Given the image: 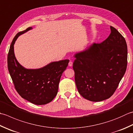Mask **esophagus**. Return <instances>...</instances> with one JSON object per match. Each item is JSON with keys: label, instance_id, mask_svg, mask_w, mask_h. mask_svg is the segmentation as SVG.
I'll return each mask as SVG.
<instances>
[{"label": "esophagus", "instance_id": "1", "mask_svg": "<svg viewBox=\"0 0 133 133\" xmlns=\"http://www.w3.org/2000/svg\"><path fill=\"white\" fill-rule=\"evenodd\" d=\"M72 66V61H70L69 63V66L71 67Z\"/></svg>", "mask_w": 133, "mask_h": 133}]
</instances>
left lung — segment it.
<instances>
[{
	"instance_id": "obj_1",
	"label": "left lung",
	"mask_w": 133,
	"mask_h": 133,
	"mask_svg": "<svg viewBox=\"0 0 133 133\" xmlns=\"http://www.w3.org/2000/svg\"><path fill=\"white\" fill-rule=\"evenodd\" d=\"M100 44L93 43L74 55L75 82L79 94L91 101L110 98L125 73L127 47L124 38L115 28Z\"/></svg>"
}]
</instances>
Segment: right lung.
Listing matches in <instances>:
<instances>
[{
	"label": "right lung",
	"instance_id": "right-lung-1",
	"mask_svg": "<svg viewBox=\"0 0 133 133\" xmlns=\"http://www.w3.org/2000/svg\"><path fill=\"white\" fill-rule=\"evenodd\" d=\"M32 27L18 33L13 38L7 56V66L17 92L24 99L36 105L46 104L58 93L61 75L68 66L69 60L53 62L40 69H26L15 58L14 45L20 35Z\"/></svg>",
	"mask_w": 133,
	"mask_h": 133
}]
</instances>
